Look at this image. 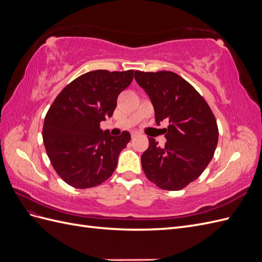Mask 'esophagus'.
<instances>
[{
    "label": "esophagus",
    "instance_id": "obj_1",
    "mask_svg": "<svg viewBox=\"0 0 262 262\" xmlns=\"http://www.w3.org/2000/svg\"><path fill=\"white\" fill-rule=\"evenodd\" d=\"M139 134H140V133H139L138 131H133V132H131V138H132V139L137 138V137L139 136Z\"/></svg>",
    "mask_w": 262,
    "mask_h": 262
}]
</instances>
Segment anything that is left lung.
<instances>
[{"instance_id":"left-lung-1","label":"left lung","mask_w":262,"mask_h":262,"mask_svg":"<svg viewBox=\"0 0 262 262\" xmlns=\"http://www.w3.org/2000/svg\"><path fill=\"white\" fill-rule=\"evenodd\" d=\"M134 78L152 101L156 124L169 121L165 146L148 138V148L141 156L142 168L158 188L184 189L212 160L219 141L216 119L194 87L176 73L136 71Z\"/></svg>"}]
</instances>
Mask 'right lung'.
Segmentation results:
<instances>
[{"mask_svg": "<svg viewBox=\"0 0 262 262\" xmlns=\"http://www.w3.org/2000/svg\"><path fill=\"white\" fill-rule=\"evenodd\" d=\"M133 80V70L91 71L63 89L46 115L42 139L51 165L68 185L96 187L113 175L121 150L131 140L102 132L100 122L110 118L117 98Z\"/></svg>", "mask_w": 262, "mask_h": 262, "instance_id": "right-lung-1", "label": "right lung"}]
</instances>
